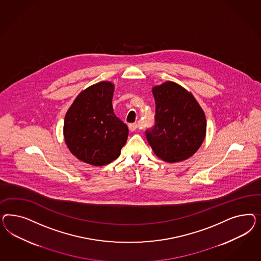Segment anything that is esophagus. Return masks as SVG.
<instances>
[{
  "label": "esophagus",
  "mask_w": 261,
  "mask_h": 261,
  "mask_svg": "<svg viewBox=\"0 0 261 261\" xmlns=\"http://www.w3.org/2000/svg\"><path fill=\"white\" fill-rule=\"evenodd\" d=\"M128 128L131 132H134L138 128V124L137 123H130V124H128Z\"/></svg>",
  "instance_id": "34e87169"
}]
</instances>
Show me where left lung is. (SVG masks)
<instances>
[{"instance_id":"left-lung-1","label":"left lung","mask_w":261,"mask_h":261,"mask_svg":"<svg viewBox=\"0 0 261 261\" xmlns=\"http://www.w3.org/2000/svg\"><path fill=\"white\" fill-rule=\"evenodd\" d=\"M155 123L145 130L154 153L167 163L191 157L204 142L205 114L194 96L182 86L167 81L152 89Z\"/></svg>"}]
</instances>
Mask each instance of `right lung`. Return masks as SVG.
I'll return each instance as SVG.
<instances>
[{
  "mask_svg": "<svg viewBox=\"0 0 261 261\" xmlns=\"http://www.w3.org/2000/svg\"><path fill=\"white\" fill-rule=\"evenodd\" d=\"M114 85L102 81L79 94L64 120V138L71 153L92 166L118 159L128 138V127L115 115Z\"/></svg>",
  "mask_w": 261,
  "mask_h": 261,
  "instance_id": "1",
  "label": "right lung"
}]
</instances>
